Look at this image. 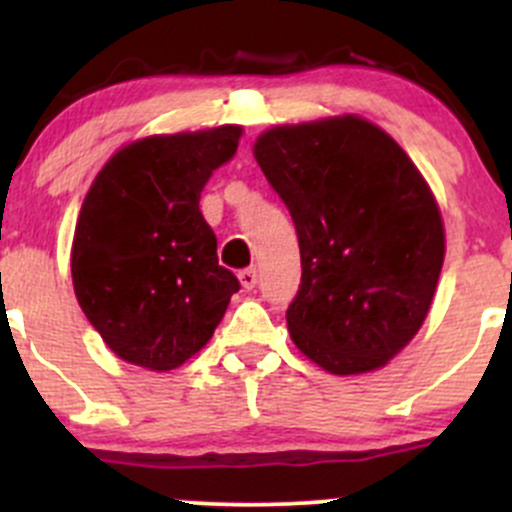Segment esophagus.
Returning <instances> with one entry per match:
<instances>
[{"label": "esophagus", "mask_w": 512, "mask_h": 512, "mask_svg": "<svg viewBox=\"0 0 512 512\" xmlns=\"http://www.w3.org/2000/svg\"><path fill=\"white\" fill-rule=\"evenodd\" d=\"M237 277H240V285L245 289H252L257 285V270H252V267L250 270H242Z\"/></svg>", "instance_id": "obj_1"}]
</instances>
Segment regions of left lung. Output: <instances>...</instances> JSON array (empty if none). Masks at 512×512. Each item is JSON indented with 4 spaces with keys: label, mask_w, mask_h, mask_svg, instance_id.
Wrapping results in <instances>:
<instances>
[{
    "label": "left lung",
    "mask_w": 512,
    "mask_h": 512,
    "mask_svg": "<svg viewBox=\"0 0 512 512\" xmlns=\"http://www.w3.org/2000/svg\"><path fill=\"white\" fill-rule=\"evenodd\" d=\"M252 153L297 227L292 342L329 374L386 366L421 329L446 255L421 170L354 113L267 128Z\"/></svg>",
    "instance_id": "8db88e82"
}]
</instances>
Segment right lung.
<instances>
[{"instance_id": "add662e5", "label": "right lung", "mask_w": 512, "mask_h": 512, "mask_svg": "<svg viewBox=\"0 0 512 512\" xmlns=\"http://www.w3.org/2000/svg\"><path fill=\"white\" fill-rule=\"evenodd\" d=\"M242 126L146 136L118 148L86 193L71 280L86 319L118 359L170 371L213 337L240 282L218 265L200 213L213 170Z\"/></svg>"}]
</instances>
